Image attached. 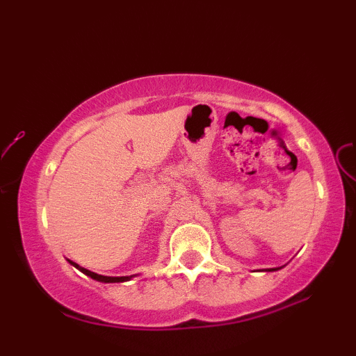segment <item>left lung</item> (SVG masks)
<instances>
[{"label": "left lung", "instance_id": "obj_1", "mask_svg": "<svg viewBox=\"0 0 356 356\" xmlns=\"http://www.w3.org/2000/svg\"><path fill=\"white\" fill-rule=\"evenodd\" d=\"M269 270H277V269H269Z\"/></svg>", "mask_w": 356, "mask_h": 356}]
</instances>
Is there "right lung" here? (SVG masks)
<instances>
[{
  "label": "right lung",
  "mask_w": 356,
  "mask_h": 356,
  "mask_svg": "<svg viewBox=\"0 0 356 356\" xmlns=\"http://www.w3.org/2000/svg\"><path fill=\"white\" fill-rule=\"evenodd\" d=\"M70 262L74 267H77V269H79L82 274L92 277V279H94V280L104 282V284H116V282H126V280L131 279V277H105V275H99V274H95V272H90V270L84 269V267H79V266L76 264V262H72V261H70Z\"/></svg>",
  "instance_id": "add662e5"
}]
</instances>
